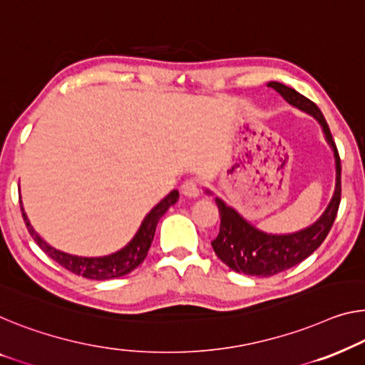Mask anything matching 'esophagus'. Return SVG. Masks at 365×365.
<instances>
[{"label": "esophagus", "instance_id": "34e87169", "mask_svg": "<svg viewBox=\"0 0 365 365\" xmlns=\"http://www.w3.org/2000/svg\"><path fill=\"white\" fill-rule=\"evenodd\" d=\"M182 193L185 195V197L188 198H197L200 197V183L198 180H195V178H190V180H185L182 183Z\"/></svg>", "mask_w": 365, "mask_h": 365}]
</instances>
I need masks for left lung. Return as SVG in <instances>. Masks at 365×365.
Returning <instances> with one entry per match:
<instances>
[{
	"mask_svg": "<svg viewBox=\"0 0 365 365\" xmlns=\"http://www.w3.org/2000/svg\"><path fill=\"white\" fill-rule=\"evenodd\" d=\"M267 86L274 88L277 93H280L288 105L309 114L319 123L326 143L329 144L334 154L336 185L333 197H331L323 215L312 226L297 232H288V235H270V232L257 230L247 220H244L232 206L216 197L221 226L220 235L211 242V246H213L217 257L231 270L237 272V274L254 277H270L280 274V272L295 267L297 264H300L302 260L317 251L326 236H328L331 226H333L341 201V160L322 110L307 96H303L297 90L284 83L270 81ZM206 193L213 195L210 190H206Z\"/></svg>",
	"mask_w": 365,
	"mask_h": 365,
	"instance_id": "8db88e82",
	"label": "left lung"
}]
</instances>
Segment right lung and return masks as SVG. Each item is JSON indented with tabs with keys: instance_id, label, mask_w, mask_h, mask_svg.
<instances>
[{
	"instance_id": "add662e5",
	"label": "right lung",
	"mask_w": 365,
	"mask_h": 365,
	"mask_svg": "<svg viewBox=\"0 0 365 365\" xmlns=\"http://www.w3.org/2000/svg\"><path fill=\"white\" fill-rule=\"evenodd\" d=\"M177 201L178 192L173 190V192L168 193L164 200H160L159 203L145 215L138 232H135L134 237L130 239L126 246L110 255H101V257H80V255H72L52 247L51 244L43 241V239L37 235L34 227L31 226L29 217H27L23 206H21V211H23L27 231H29L32 239L37 242V246H39L48 257L56 260V262L61 264L62 267L67 270L73 272V274L85 277V279L110 280L129 274L130 270H134L140 262H143L145 255L149 252L152 241H154L157 222H159L160 217L165 215V211L170 208L172 205H175ZM19 203L23 205V201H19Z\"/></svg>"
}]
</instances>
